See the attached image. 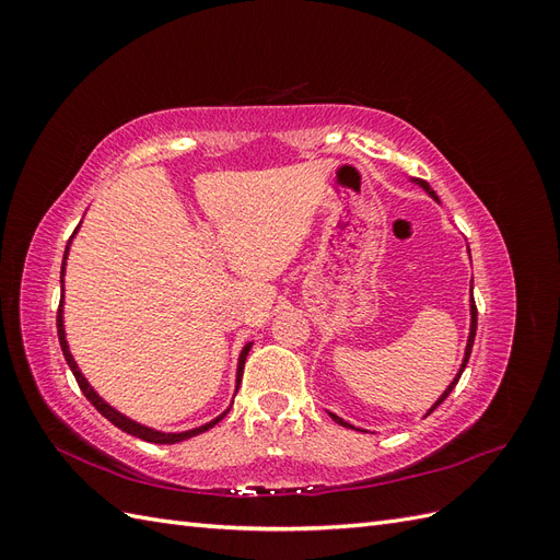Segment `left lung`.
<instances>
[{"label": "left lung", "mask_w": 560, "mask_h": 560, "mask_svg": "<svg viewBox=\"0 0 560 560\" xmlns=\"http://www.w3.org/2000/svg\"><path fill=\"white\" fill-rule=\"evenodd\" d=\"M413 184H418L422 191H428L430 194V198L432 200H436L439 202V198H436V194L430 189V184L428 182H422V179H411ZM467 252H469V247H467ZM474 336H477V306H474V287H469V336H467V346H465V358H463V364H460V369H457V374H455V378L448 383V387L444 389L442 393V397H439L434 404H432V409L425 413V416H430L439 404H442L448 395H451V389L457 385V381H460V376H463V371H465V366H467V362H469V354H471V346H474ZM338 425H343V428H350V430H358V432H366V430H360V428H354V425H350L348 420H343V418H338L336 413H329Z\"/></svg>", "instance_id": "8db88e82"}]
</instances>
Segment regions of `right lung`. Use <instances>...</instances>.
<instances>
[{"label": "right lung", "mask_w": 560, "mask_h": 560, "mask_svg": "<svg viewBox=\"0 0 560 560\" xmlns=\"http://www.w3.org/2000/svg\"><path fill=\"white\" fill-rule=\"evenodd\" d=\"M79 226H81V224H79ZM79 226L74 229V235L79 233ZM74 235H72L70 243H67V247H65L62 268H60V290H62V296H60V308H58V338H60V348H62L65 360H67V364H70L72 374H74V378H77V383H79V387H81V393L86 395V399L95 406V409H97L100 413H103L109 422H114V425H116L118 430H124V432H128V434H132V436H138V439H144V442H149V444H177V442H184V439H191V436H196V434H202V432H208L210 428H214L217 422L222 420V418L229 413L231 406H229V409H226L224 413H219L217 418H212L210 422H206V425H198V428H194V430H184V432H163V430H156V428L142 425V422L128 418V416H126V413H121V411H116L112 404H107L103 397H100V395L95 393L93 385L89 383V378L81 374V369H79V364H77V360H74V354L70 352V346H67V334H65V311H62V306H65V268H67V257H70V247H72ZM249 348H252V341H249V343H245V348L241 350V358H238V371H235V393H238V387H241L243 366H245V360H247V352H249ZM231 404H233V401H231Z\"/></svg>", "instance_id": "right-lung-1"}]
</instances>
